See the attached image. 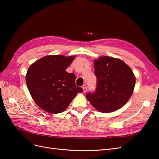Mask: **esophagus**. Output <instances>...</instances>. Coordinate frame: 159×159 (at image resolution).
<instances>
[{
    "instance_id": "esophagus-1",
    "label": "esophagus",
    "mask_w": 159,
    "mask_h": 159,
    "mask_svg": "<svg viewBox=\"0 0 159 159\" xmlns=\"http://www.w3.org/2000/svg\"><path fill=\"white\" fill-rule=\"evenodd\" d=\"M83 93H86V91L87 90V87L84 86V87H83Z\"/></svg>"
}]
</instances>
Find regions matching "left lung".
I'll use <instances>...</instances> for the list:
<instances>
[{"mask_svg":"<svg viewBox=\"0 0 159 159\" xmlns=\"http://www.w3.org/2000/svg\"><path fill=\"white\" fill-rule=\"evenodd\" d=\"M97 88L86 97L99 112L108 113L122 108L134 93L135 76L131 68L120 59L99 57L94 61Z\"/></svg>","mask_w":159,"mask_h":159,"instance_id":"8db88e82","label":"left lung"}]
</instances>
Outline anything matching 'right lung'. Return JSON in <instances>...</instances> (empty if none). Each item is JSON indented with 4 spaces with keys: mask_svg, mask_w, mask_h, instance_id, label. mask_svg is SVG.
<instances>
[{
    "mask_svg": "<svg viewBox=\"0 0 159 159\" xmlns=\"http://www.w3.org/2000/svg\"><path fill=\"white\" fill-rule=\"evenodd\" d=\"M75 55H47L28 68L25 82L33 100L51 114L64 112L83 89L75 84L76 76L66 71Z\"/></svg>",
    "mask_w": 159,
    "mask_h": 159,
    "instance_id": "1",
    "label": "right lung"
}]
</instances>
